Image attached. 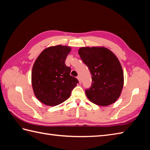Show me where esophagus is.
I'll list each match as a JSON object with an SVG mask.
<instances>
[{"label": "esophagus", "instance_id": "esophagus-1", "mask_svg": "<svg viewBox=\"0 0 150 150\" xmlns=\"http://www.w3.org/2000/svg\"><path fill=\"white\" fill-rule=\"evenodd\" d=\"M77 79L79 80V83L80 84H81V82H82V81H81V76L80 75H79V76H77Z\"/></svg>", "mask_w": 150, "mask_h": 150}]
</instances>
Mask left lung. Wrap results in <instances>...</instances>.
Here are the masks:
<instances>
[{"label":"left lung","instance_id":"8db88e82","mask_svg":"<svg viewBox=\"0 0 150 150\" xmlns=\"http://www.w3.org/2000/svg\"><path fill=\"white\" fill-rule=\"evenodd\" d=\"M79 54L92 75L91 86L85 91L89 100L104 106L115 103L124 85L123 70L117 57L104 47H82Z\"/></svg>","mask_w":150,"mask_h":150}]
</instances>
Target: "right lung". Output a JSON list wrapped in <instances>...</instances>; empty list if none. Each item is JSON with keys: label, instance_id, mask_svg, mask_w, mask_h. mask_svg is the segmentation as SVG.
<instances>
[{"label": "right lung", "instance_id": "obj_1", "mask_svg": "<svg viewBox=\"0 0 150 150\" xmlns=\"http://www.w3.org/2000/svg\"><path fill=\"white\" fill-rule=\"evenodd\" d=\"M71 47L58 45L43 50L35 62L31 82L37 99L50 106L62 103L69 97L79 81L70 75L65 60Z\"/></svg>", "mask_w": 150, "mask_h": 150}]
</instances>
